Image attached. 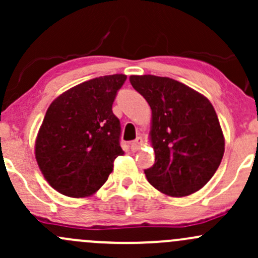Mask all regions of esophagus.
Instances as JSON below:
<instances>
[{
	"mask_svg": "<svg viewBox=\"0 0 258 258\" xmlns=\"http://www.w3.org/2000/svg\"><path fill=\"white\" fill-rule=\"evenodd\" d=\"M141 145H143V138L138 137L137 139H135V140L132 143V150H133V151L139 150V149L141 148Z\"/></svg>",
	"mask_w": 258,
	"mask_h": 258,
	"instance_id": "1",
	"label": "esophagus"
}]
</instances>
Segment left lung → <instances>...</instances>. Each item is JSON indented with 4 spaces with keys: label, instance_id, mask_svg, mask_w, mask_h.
Segmentation results:
<instances>
[{
    "label": "left lung",
    "instance_id": "left-lung-1",
    "mask_svg": "<svg viewBox=\"0 0 258 258\" xmlns=\"http://www.w3.org/2000/svg\"><path fill=\"white\" fill-rule=\"evenodd\" d=\"M129 80L152 112L155 163L145 170L148 181L171 197L199 190L218 170L225 149L214 107L170 77L143 75Z\"/></svg>",
    "mask_w": 258,
    "mask_h": 258
}]
</instances>
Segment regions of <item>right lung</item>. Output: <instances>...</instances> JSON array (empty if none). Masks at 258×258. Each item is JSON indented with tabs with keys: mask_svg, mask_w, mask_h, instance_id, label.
Here are the masks:
<instances>
[{
	"mask_svg": "<svg viewBox=\"0 0 258 258\" xmlns=\"http://www.w3.org/2000/svg\"><path fill=\"white\" fill-rule=\"evenodd\" d=\"M125 75L96 77L75 86L46 110L35 159L49 184L63 196L97 192L113 171L120 148V121L112 110Z\"/></svg>",
	"mask_w": 258,
	"mask_h": 258,
	"instance_id": "add662e5",
	"label": "right lung"
}]
</instances>
